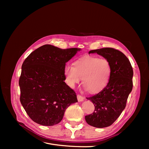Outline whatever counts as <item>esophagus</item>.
<instances>
[{"mask_svg":"<svg viewBox=\"0 0 149 149\" xmlns=\"http://www.w3.org/2000/svg\"><path fill=\"white\" fill-rule=\"evenodd\" d=\"M77 99H78V101L79 102H81V101H84V97L82 96L79 95V94H78L77 95Z\"/></svg>","mask_w":149,"mask_h":149,"instance_id":"34e87169","label":"esophagus"}]
</instances>
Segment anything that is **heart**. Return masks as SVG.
Masks as SVG:
<instances>
[{
  "mask_svg": "<svg viewBox=\"0 0 149 149\" xmlns=\"http://www.w3.org/2000/svg\"><path fill=\"white\" fill-rule=\"evenodd\" d=\"M111 66L106 58L87 56L75 61L73 66H66L65 76L71 87L83 79V86L90 93H97L104 88L109 81Z\"/></svg>",
  "mask_w": 149,
  "mask_h": 149,
  "instance_id": "1",
  "label": "heart"
}]
</instances>
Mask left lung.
<instances>
[{
    "label": "left lung",
    "mask_w": 149,
    "mask_h": 149,
    "mask_svg": "<svg viewBox=\"0 0 149 149\" xmlns=\"http://www.w3.org/2000/svg\"><path fill=\"white\" fill-rule=\"evenodd\" d=\"M97 53L109 61L111 73L109 83L101 92L87 97L94 105L93 114L85 116L86 123L97 128L110 126L125 109L133 87V70L123 53L112 48H103L89 52Z\"/></svg>",
    "instance_id": "left-lung-1"
}]
</instances>
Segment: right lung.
Here are the masks:
<instances>
[{
  "label": "right lung",
  "instance_id": "1",
  "mask_svg": "<svg viewBox=\"0 0 149 149\" xmlns=\"http://www.w3.org/2000/svg\"><path fill=\"white\" fill-rule=\"evenodd\" d=\"M80 50L45 45L24 61L19 82L20 100L35 123L45 126L57 124L67 108L78 102L75 92L65 82L64 71L66 63Z\"/></svg>",
  "mask_w": 149,
  "mask_h": 149
}]
</instances>
